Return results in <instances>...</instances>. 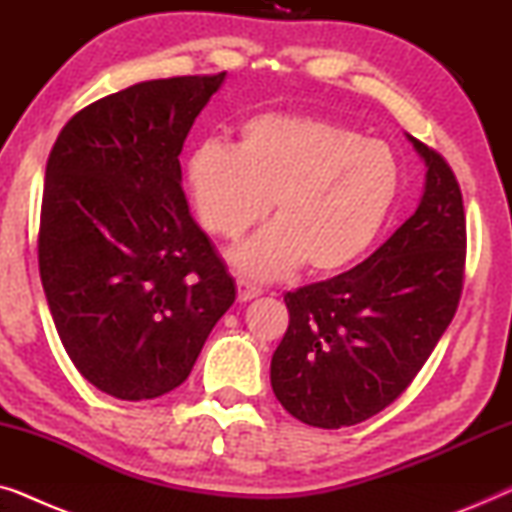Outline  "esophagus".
<instances>
[{"label": "esophagus", "instance_id": "esophagus-1", "mask_svg": "<svg viewBox=\"0 0 512 512\" xmlns=\"http://www.w3.org/2000/svg\"><path fill=\"white\" fill-rule=\"evenodd\" d=\"M261 296V286L247 282V279H237V300L247 303V300Z\"/></svg>", "mask_w": 512, "mask_h": 512}]
</instances>
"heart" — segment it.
Here are the masks:
<instances>
[{"label": "heart", "mask_w": 512, "mask_h": 512, "mask_svg": "<svg viewBox=\"0 0 512 512\" xmlns=\"http://www.w3.org/2000/svg\"><path fill=\"white\" fill-rule=\"evenodd\" d=\"M186 184L202 228L223 240H240L272 205L277 221L233 254L244 275L275 279L303 263L331 275L380 235L401 165L387 144L340 121L265 111L240 125L237 146H193Z\"/></svg>", "instance_id": "b5f03b06"}]
</instances>
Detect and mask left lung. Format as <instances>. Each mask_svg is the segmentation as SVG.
<instances>
[{"label": "left lung", "mask_w": 512, "mask_h": 512, "mask_svg": "<svg viewBox=\"0 0 512 512\" xmlns=\"http://www.w3.org/2000/svg\"><path fill=\"white\" fill-rule=\"evenodd\" d=\"M410 142L429 167L417 212L356 268L284 296L289 328L272 354L270 382L284 410L310 426H354L394 403L459 307V181L438 151Z\"/></svg>", "instance_id": "8db88e82"}]
</instances>
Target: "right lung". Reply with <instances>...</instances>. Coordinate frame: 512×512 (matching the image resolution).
<instances>
[{"instance_id":"1","label":"right lung","mask_w":512,"mask_h":512,"mask_svg":"<svg viewBox=\"0 0 512 512\" xmlns=\"http://www.w3.org/2000/svg\"><path fill=\"white\" fill-rule=\"evenodd\" d=\"M226 79L172 76L69 118L46 163L39 275L76 370L104 394L177 389L235 282L188 212L179 153Z\"/></svg>"}]
</instances>
